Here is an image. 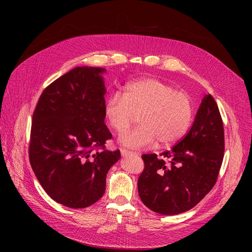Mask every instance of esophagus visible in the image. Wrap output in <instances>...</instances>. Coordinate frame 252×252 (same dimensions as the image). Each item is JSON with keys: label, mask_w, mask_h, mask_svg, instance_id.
Returning a JSON list of instances; mask_svg holds the SVG:
<instances>
[{"label": "esophagus", "mask_w": 252, "mask_h": 252, "mask_svg": "<svg viewBox=\"0 0 252 252\" xmlns=\"http://www.w3.org/2000/svg\"><path fill=\"white\" fill-rule=\"evenodd\" d=\"M121 155H122V157H128V156H136L138 154H136V152H133V151L122 148L121 149Z\"/></svg>", "instance_id": "1"}]
</instances>
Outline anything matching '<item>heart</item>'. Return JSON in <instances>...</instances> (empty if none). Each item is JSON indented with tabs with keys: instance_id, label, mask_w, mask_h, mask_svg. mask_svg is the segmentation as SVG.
I'll use <instances>...</instances> for the list:
<instances>
[{
	"instance_id": "obj_1",
	"label": "heart",
	"mask_w": 252,
	"mask_h": 252,
	"mask_svg": "<svg viewBox=\"0 0 252 252\" xmlns=\"http://www.w3.org/2000/svg\"><path fill=\"white\" fill-rule=\"evenodd\" d=\"M105 118L118 133H123L139 116L141 125L121 136L126 146L142 148L158 141L171 145L189 130L193 119V103L186 93L170 84L147 78L129 83L124 94H113L106 101Z\"/></svg>"
}]
</instances>
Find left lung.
Here are the masks:
<instances>
[{
	"label": "left lung",
	"instance_id": "left-lung-1",
	"mask_svg": "<svg viewBox=\"0 0 252 252\" xmlns=\"http://www.w3.org/2000/svg\"><path fill=\"white\" fill-rule=\"evenodd\" d=\"M225 150L223 121L211 94H206L187 134L164 151L143 155L138 180L141 201L161 215L193 208L215 186Z\"/></svg>",
	"mask_w": 252,
	"mask_h": 252
}]
</instances>
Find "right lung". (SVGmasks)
Masks as SVG:
<instances>
[{
	"mask_svg": "<svg viewBox=\"0 0 252 252\" xmlns=\"http://www.w3.org/2000/svg\"><path fill=\"white\" fill-rule=\"evenodd\" d=\"M104 68L75 67L44 89L32 116L29 161L52 200L86 208L103 196L121 154L105 143Z\"/></svg>",
	"mask_w": 252,
	"mask_h": 252,
	"instance_id": "obj_1",
	"label": "right lung"
}]
</instances>
